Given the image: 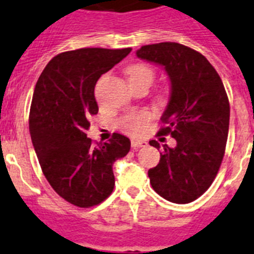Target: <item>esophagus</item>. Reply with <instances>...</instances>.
Instances as JSON below:
<instances>
[{
	"label": "esophagus",
	"mask_w": 254,
	"mask_h": 254,
	"mask_svg": "<svg viewBox=\"0 0 254 254\" xmlns=\"http://www.w3.org/2000/svg\"><path fill=\"white\" fill-rule=\"evenodd\" d=\"M131 145L133 149H138V147H145L147 145L146 141H142V140H132L131 141Z\"/></svg>",
	"instance_id": "obj_1"
}]
</instances>
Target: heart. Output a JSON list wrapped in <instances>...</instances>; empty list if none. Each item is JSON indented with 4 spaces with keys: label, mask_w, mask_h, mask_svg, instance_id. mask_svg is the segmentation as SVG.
Instances as JSON below:
<instances>
[{
    "label": "heart",
    "mask_w": 254,
    "mask_h": 254,
    "mask_svg": "<svg viewBox=\"0 0 254 254\" xmlns=\"http://www.w3.org/2000/svg\"><path fill=\"white\" fill-rule=\"evenodd\" d=\"M129 81H149L150 84L154 80V69L147 64H137L128 67L127 69ZM151 121V114L146 111L133 112V113L126 114L120 120V127L122 131L127 132L129 134H140L142 129L149 125Z\"/></svg>",
    "instance_id": "b5f03b06"
}]
</instances>
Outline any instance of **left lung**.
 <instances>
[{"instance_id": "left-lung-1", "label": "left lung", "mask_w": 254, "mask_h": 254, "mask_svg": "<svg viewBox=\"0 0 254 254\" xmlns=\"http://www.w3.org/2000/svg\"><path fill=\"white\" fill-rule=\"evenodd\" d=\"M136 56L163 67L170 81L160 118L167 127L159 134H170L177 145H163L160 161L147 172L150 183L170 202H192L207 190L223 161L230 118L225 87L206 57L183 44L143 46ZM150 145L160 149L158 141Z\"/></svg>"}]
</instances>
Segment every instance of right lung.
Here are the masks:
<instances>
[{"label":"right lung","instance_id":"add662e5","mask_svg":"<svg viewBox=\"0 0 254 254\" xmlns=\"http://www.w3.org/2000/svg\"><path fill=\"white\" fill-rule=\"evenodd\" d=\"M131 48H81L52 58L35 85L29 131L47 181L62 198L78 207L104 201L114 188L113 164L128 154L131 141L113 133L91 143L89 118L98 113L94 89L103 73Z\"/></svg>","mask_w":254,"mask_h":254}]
</instances>
